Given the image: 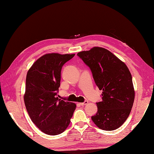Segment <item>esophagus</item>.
<instances>
[{
    "label": "esophagus",
    "mask_w": 154,
    "mask_h": 154,
    "mask_svg": "<svg viewBox=\"0 0 154 154\" xmlns=\"http://www.w3.org/2000/svg\"><path fill=\"white\" fill-rule=\"evenodd\" d=\"M88 103V101H85L84 102H83V103H80V105L81 106H84V105H86Z\"/></svg>",
    "instance_id": "1"
}]
</instances>
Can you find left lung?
I'll return each mask as SVG.
<instances>
[{"instance_id": "left-lung-1", "label": "left lung", "mask_w": 154, "mask_h": 154, "mask_svg": "<svg viewBox=\"0 0 154 154\" xmlns=\"http://www.w3.org/2000/svg\"><path fill=\"white\" fill-rule=\"evenodd\" d=\"M77 56L90 68L96 86L103 91L92 121L105 131L121 127L129 117L134 100L132 76L128 66L103 48L94 47Z\"/></svg>"}]
</instances>
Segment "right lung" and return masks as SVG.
Segmentation results:
<instances>
[{
  "label": "right lung",
  "mask_w": 154,
  "mask_h": 154,
  "mask_svg": "<svg viewBox=\"0 0 154 154\" xmlns=\"http://www.w3.org/2000/svg\"><path fill=\"white\" fill-rule=\"evenodd\" d=\"M75 54H45L27 72L24 101L35 126L48 135H58L67 128L76 105L59 99L61 71Z\"/></svg>",
  "instance_id": "right-lung-1"
}]
</instances>
